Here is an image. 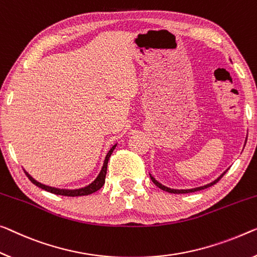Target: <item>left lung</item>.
I'll return each mask as SVG.
<instances>
[{
  "instance_id": "obj_1",
  "label": "left lung",
  "mask_w": 257,
  "mask_h": 257,
  "mask_svg": "<svg viewBox=\"0 0 257 257\" xmlns=\"http://www.w3.org/2000/svg\"><path fill=\"white\" fill-rule=\"evenodd\" d=\"M246 141H247V139H246ZM246 145V144H244ZM228 170V169H227ZM227 170H225V171L222 173V175H220L218 178L217 179H215L214 181H211V183H209V184H207V185H203V186H200V187H195V188H189V189H175V188H170V187H167V186H164V185H162L160 181H157L155 178H154V177L151 175V173H149V176H151V179L153 180V183L156 185L157 187H160L161 189H163V191H165V192H169V193H173V194H184V193H192V192H196V191H201V189H204V188H208V187H210V186H212V185H215L217 181H218L220 178H222V177L225 175V173H226V171Z\"/></svg>"
}]
</instances>
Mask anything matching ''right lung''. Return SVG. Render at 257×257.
<instances>
[{
  "mask_svg": "<svg viewBox=\"0 0 257 257\" xmlns=\"http://www.w3.org/2000/svg\"><path fill=\"white\" fill-rule=\"evenodd\" d=\"M117 144H115L112 146L111 148H110V151L106 154L104 162H103V165H102V169L100 173H98L97 177L95 179H94L92 183L87 186L85 187H80V188H76V189H66V188H57V187H53V186H48V185H45V184H41L39 183L38 180H35L32 176L30 175L29 172L26 171V170H24L26 173V176L29 177V179L32 181V183L35 185V186L40 187L42 189H45L47 192H50L53 193V194H56V195H63V196H82V195H89L92 194V193L96 192L100 189L102 186H103L104 181H105V175H106V167H108V161L110 159V156H111L112 152L115 151Z\"/></svg>",
  "mask_w": 257,
  "mask_h": 257,
  "instance_id": "add662e5",
  "label": "right lung"
}]
</instances>
